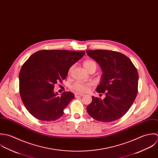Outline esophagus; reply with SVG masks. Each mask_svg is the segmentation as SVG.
<instances>
[{
	"instance_id": "esophagus-1",
	"label": "esophagus",
	"mask_w": 158,
	"mask_h": 158,
	"mask_svg": "<svg viewBox=\"0 0 158 158\" xmlns=\"http://www.w3.org/2000/svg\"><path fill=\"white\" fill-rule=\"evenodd\" d=\"M84 96V94H75V96L76 98H78V97H81V96Z\"/></svg>"
}]
</instances>
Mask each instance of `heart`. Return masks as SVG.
<instances>
[{
    "mask_svg": "<svg viewBox=\"0 0 158 158\" xmlns=\"http://www.w3.org/2000/svg\"><path fill=\"white\" fill-rule=\"evenodd\" d=\"M84 66L85 68V69L89 71L91 69H95L96 70L97 64L95 61L92 60H86L84 63ZM72 69V67H71L69 69V73L71 72ZM93 84L92 82H76L74 83L71 87V89L72 90L78 92V93H85L90 90L91 87L92 86Z\"/></svg>",
    "mask_w": 158,
    "mask_h": 158,
    "instance_id": "b5f03b06",
    "label": "heart"
}]
</instances>
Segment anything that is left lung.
Segmentation results:
<instances>
[{
	"label": "left lung",
	"instance_id": "left-lung-1",
	"mask_svg": "<svg viewBox=\"0 0 158 158\" xmlns=\"http://www.w3.org/2000/svg\"><path fill=\"white\" fill-rule=\"evenodd\" d=\"M87 55L99 64L103 72L98 93L106 94L101 99L92 96L87 107L95 120L110 122L122 117L134 101L138 92L139 74L125 55L109 50H87Z\"/></svg>",
	"mask_w": 158,
	"mask_h": 158
}]
</instances>
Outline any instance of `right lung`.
Segmentation results:
<instances>
[{"instance_id":"1","label":"right lung","mask_w":158,"mask_h":158,"mask_svg":"<svg viewBox=\"0 0 158 158\" xmlns=\"http://www.w3.org/2000/svg\"><path fill=\"white\" fill-rule=\"evenodd\" d=\"M85 55V51L41 50L33 54L19 72V93L27 110L42 121H54L63 114L74 99L70 92L61 96L54 92V85L64 79L69 69Z\"/></svg>"}]
</instances>
